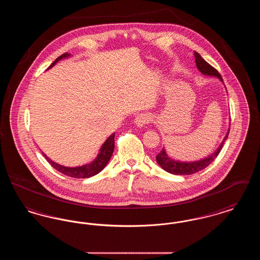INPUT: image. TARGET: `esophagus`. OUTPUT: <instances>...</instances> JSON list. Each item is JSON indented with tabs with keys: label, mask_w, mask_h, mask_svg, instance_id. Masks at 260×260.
Listing matches in <instances>:
<instances>
[{
	"label": "esophagus",
	"mask_w": 260,
	"mask_h": 260,
	"mask_svg": "<svg viewBox=\"0 0 260 260\" xmlns=\"http://www.w3.org/2000/svg\"><path fill=\"white\" fill-rule=\"evenodd\" d=\"M150 121H151V117L149 116L148 114L141 113L136 116V118L135 119V124H136L137 127H142L145 124H149Z\"/></svg>",
	"instance_id": "obj_1"
}]
</instances>
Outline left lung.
I'll use <instances>...</instances> for the list:
<instances>
[{
  "label": "left lung",
  "instance_id": "obj_1",
  "mask_svg": "<svg viewBox=\"0 0 260 260\" xmlns=\"http://www.w3.org/2000/svg\"><path fill=\"white\" fill-rule=\"evenodd\" d=\"M194 55H195L196 66H197L199 71L202 74L206 75V76H210V77H216L221 82H223L222 78H221L220 74L212 66H210V64L206 61L205 59H203L202 56L199 54L198 52L195 51ZM229 129H230V127H229ZM229 129H228L226 136H224L222 142L220 143V145L209 157H206V158L201 159L199 161H177V160L172 159L168 155V153L166 152L165 147H162L161 152L156 156V161L159 164V166L161 167L162 170H165L168 173L176 174V175H189V174L198 173L200 171L206 169L208 166H210V164L213 161V160H215V158L218 156L220 150L222 148L225 140L228 137Z\"/></svg>",
  "mask_w": 260,
  "mask_h": 260
}]
</instances>
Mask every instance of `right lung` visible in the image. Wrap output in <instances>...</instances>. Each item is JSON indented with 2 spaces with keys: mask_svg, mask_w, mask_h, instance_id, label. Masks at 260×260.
Listing matches in <instances>:
<instances>
[{
  "mask_svg": "<svg viewBox=\"0 0 260 260\" xmlns=\"http://www.w3.org/2000/svg\"><path fill=\"white\" fill-rule=\"evenodd\" d=\"M71 54H69V53L62 54L53 61V63L49 67V69L53 67L56 64V62L61 60L63 58H67ZM114 138H115V133L112 134L111 136H109L105 140V142L102 144L101 148L99 149V155L96 156V158L93 161H90L89 164L81 166V167H74V168L64 167L62 165H59V164L50 160L45 153H43V155L45 156V158L48 160L50 165L59 173H63L70 177H74V178H87V177H91V176L100 173L106 167L108 161H110L113 151L115 148Z\"/></svg>",
  "mask_w": 260,
  "mask_h": 260,
  "instance_id": "add662e5",
  "label": "right lung"
}]
</instances>
